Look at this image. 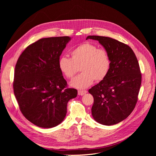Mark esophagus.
Segmentation results:
<instances>
[{
	"label": "esophagus",
	"mask_w": 156,
	"mask_h": 156,
	"mask_svg": "<svg viewBox=\"0 0 156 156\" xmlns=\"http://www.w3.org/2000/svg\"><path fill=\"white\" fill-rule=\"evenodd\" d=\"M87 92V90H78V94L79 95H83L84 94H85Z\"/></svg>",
	"instance_id": "34e87169"
}]
</instances>
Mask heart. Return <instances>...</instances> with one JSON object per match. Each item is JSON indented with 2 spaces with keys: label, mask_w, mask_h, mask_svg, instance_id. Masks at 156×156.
<instances>
[{
  "label": "heart",
  "mask_w": 156,
  "mask_h": 156,
  "mask_svg": "<svg viewBox=\"0 0 156 156\" xmlns=\"http://www.w3.org/2000/svg\"><path fill=\"white\" fill-rule=\"evenodd\" d=\"M71 58L61 57L58 66L62 75L71 79L79 71L82 72L71 80L70 85L76 88L83 89L90 86L94 80L100 82L110 71L111 60L109 52L90 42L80 44L71 51Z\"/></svg>",
  "instance_id": "obj_1"
}]
</instances>
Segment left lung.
<instances>
[{
  "instance_id": "left-lung-1",
  "label": "left lung",
  "mask_w": 156,
  "mask_h": 156,
  "mask_svg": "<svg viewBox=\"0 0 156 156\" xmlns=\"http://www.w3.org/2000/svg\"><path fill=\"white\" fill-rule=\"evenodd\" d=\"M87 39L99 41L111 60L107 77L88 90L94 100L92 116L102 125L117 124L132 113L138 101L142 73L137 58L132 48L117 40L95 35Z\"/></svg>"
}]
</instances>
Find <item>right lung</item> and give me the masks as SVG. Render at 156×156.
Returning <instances> with one entry per match:
<instances>
[{
  "label": "right lung",
  "mask_w": 156,
  "mask_h": 156,
  "mask_svg": "<svg viewBox=\"0 0 156 156\" xmlns=\"http://www.w3.org/2000/svg\"><path fill=\"white\" fill-rule=\"evenodd\" d=\"M69 37L40 39L28 45L16 62L13 81L23 115L35 125L49 128L60 124L68 101L78 91L68 87L58 66Z\"/></svg>",
  "instance_id": "add662e5"
}]
</instances>
